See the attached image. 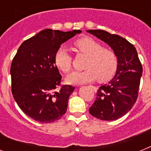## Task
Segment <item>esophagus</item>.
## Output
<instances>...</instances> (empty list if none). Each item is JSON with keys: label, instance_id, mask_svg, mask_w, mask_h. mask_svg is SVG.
I'll use <instances>...</instances> for the list:
<instances>
[{"label": "esophagus", "instance_id": "esophagus-1", "mask_svg": "<svg viewBox=\"0 0 151 151\" xmlns=\"http://www.w3.org/2000/svg\"><path fill=\"white\" fill-rule=\"evenodd\" d=\"M91 87H92V88L93 89V91H94V92H96V91H97L96 88L95 87V86H91Z\"/></svg>", "mask_w": 151, "mask_h": 151}]
</instances>
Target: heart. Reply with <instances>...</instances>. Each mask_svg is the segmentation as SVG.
<instances>
[{
	"mask_svg": "<svg viewBox=\"0 0 151 151\" xmlns=\"http://www.w3.org/2000/svg\"><path fill=\"white\" fill-rule=\"evenodd\" d=\"M73 46L81 54L87 56L83 71L73 72L66 78V81L72 85H81L97 79L105 82L114 77L117 68V56L109 48L91 37H82L73 42ZM72 56L64 47L55 54V66L63 73H68L72 68Z\"/></svg>",
	"mask_w": 151,
	"mask_h": 151,
	"instance_id": "heart-1",
	"label": "heart"
}]
</instances>
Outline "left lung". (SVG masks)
Wrapping results in <instances>:
<instances>
[{"label": "left lung", "mask_w": 151, "mask_h": 151, "mask_svg": "<svg viewBox=\"0 0 151 151\" xmlns=\"http://www.w3.org/2000/svg\"><path fill=\"white\" fill-rule=\"evenodd\" d=\"M87 31L109 45L117 55L118 61L116 74L108 84L99 88L89 113L103 121L118 119L136 103L143 66L136 48L126 39L101 29Z\"/></svg>", "instance_id": "obj_1"}]
</instances>
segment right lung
I'll list each match as a JSON object with an SVG mask.
<instances>
[{"label": "right lung", "instance_id": "add662e5", "mask_svg": "<svg viewBox=\"0 0 151 151\" xmlns=\"http://www.w3.org/2000/svg\"><path fill=\"white\" fill-rule=\"evenodd\" d=\"M81 32L44 29L23 41L13 58L10 70L13 97L34 121L51 123L66 113L75 88L60 85L62 76L54 57L62 44Z\"/></svg>", "mask_w": 151, "mask_h": 151}]
</instances>
